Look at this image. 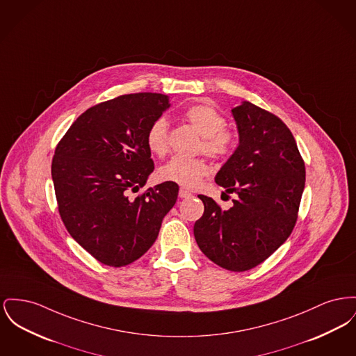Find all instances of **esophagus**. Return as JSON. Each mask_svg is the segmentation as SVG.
<instances>
[{"label": "esophagus", "mask_w": 356, "mask_h": 356, "mask_svg": "<svg viewBox=\"0 0 356 356\" xmlns=\"http://www.w3.org/2000/svg\"><path fill=\"white\" fill-rule=\"evenodd\" d=\"M179 196L181 197V199H187V197H192V193L187 191V189L181 188L179 191Z\"/></svg>", "instance_id": "1"}]
</instances>
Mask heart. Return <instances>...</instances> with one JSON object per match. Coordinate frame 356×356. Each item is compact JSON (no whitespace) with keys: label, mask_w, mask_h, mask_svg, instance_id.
Listing matches in <instances>:
<instances>
[{"label":"heart","mask_w":356,"mask_h":356,"mask_svg":"<svg viewBox=\"0 0 356 356\" xmlns=\"http://www.w3.org/2000/svg\"><path fill=\"white\" fill-rule=\"evenodd\" d=\"M183 120L192 126L200 136L199 150L213 160L230 157L236 147L235 133L226 127L223 114L209 102L193 104L184 108ZM147 147L153 154L163 157L168 152V121L164 117L156 118L147 127ZM209 165L202 157L183 159L173 157L160 168L161 180L179 184L184 188L197 187L207 176Z\"/></svg>","instance_id":"b5f03b06"}]
</instances>
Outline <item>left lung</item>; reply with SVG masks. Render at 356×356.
<instances>
[{"label": "left lung", "mask_w": 356, "mask_h": 356, "mask_svg": "<svg viewBox=\"0 0 356 356\" xmlns=\"http://www.w3.org/2000/svg\"><path fill=\"white\" fill-rule=\"evenodd\" d=\"M231 111L239 145L215 181L238 197L230 209H222L212 197L199 195L204 213L193 234L212 262L245 272L268 259L292 234L305 165L292 131L277 115L250 102Z\"/></svg>", "instance_id": "left-lung-1"}]
</instances>
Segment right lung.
Here are the masks:
<instances>
[{"mask_svg": "<svg viewBox=\"0 0 356 356\" xmlns=\"http://www.w3.org/2000/svg\"><path fill=\"white\" fill-rule=\"evenodd\" d=\"M168 102L164 94L137 92L92 106L55 149L51 172L64 226L107 266L143 257L176 203L179 186L169 181L129 196L154 169L145 137Z\"/></svg>", "mask_w": 356, "mask_h": 356, "instance_id": "add662e5", "label": "right lung"}]
</instances>
